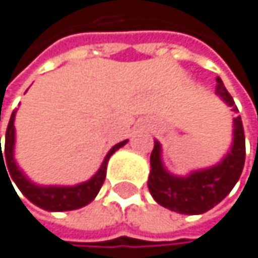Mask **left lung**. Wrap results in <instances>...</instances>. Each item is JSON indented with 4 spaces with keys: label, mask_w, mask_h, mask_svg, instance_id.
<instances>
[{
    "label": "left lung",
    "mask_w": 258,
    "mask_h": 258,
    "mask_svg": "<svg viewBox=\"0 0 258 258\" xmlns=\"http://www.w3.org/2000/svg\"><path fill=\"white\" fill-rule=\"evenodd\" d=\"M215 94L234 112L238 110L220 78H217ZM244 131L240 117L234 118V145L223 161L211 169L192 172L189 177H174L166 172L160 158V145L155 141L148 187L155 202L167 209L187 215L203 214L220 203L235 186L244 166Z\"/></svg>",
    "instance_id": "left-lung-1"
}]
</instances>
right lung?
I'll use <instances>...</instances> for the list:
<instances>
[{"instance_id":"right-lung-1","label":"right lung","mask_w":258,"mask_h":258,"mask_svg":"<svg viewBox=\"0 0 258 258\" xmlns=\"http://www.w3.org/2000/svg\"><path fill=\"white\" fill-rule=\"evenodd\" d=\"M15 110L12 112L10 120L7 124V131H6V145H4V151H1V137H0V169L1 166H8L6 174L9 180L12 178L15 181V184L20 187V190L23 192V196H26V199H29L33 205L40 206L46 211H74L78 208L86 206L87 203H91L97 194L100 192L104 178H106V166L107 161L110 158V155L118 151L121 146H124L127 143V140L121 141V143L115 145L109 154L106 155L100 171L86 183H81L78 186H72V187H58V186H52V187H41L36 186L33 183H30L23 172L18 169V166L15 164L14 160V145H15ZM12 183V181H10Z\"/></svg>"}]
</instances>
